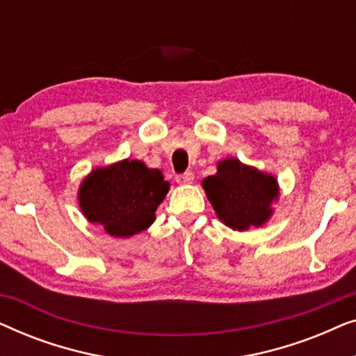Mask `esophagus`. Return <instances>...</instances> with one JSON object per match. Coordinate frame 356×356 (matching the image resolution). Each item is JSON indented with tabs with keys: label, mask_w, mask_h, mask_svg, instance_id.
<instances>
[{
	"label": "esophagus",
	"mask_w": 356,
	"mask_h": 356,
	"mask_svg": "<svg viewBox=\"0 0 356 356\" xmlns=\"http://www.w3.org/2000/svg\"><path fill=\"white\" fill-rule=\"evenodd\" d=\"M194 181V175L191 172H186L183 175H179L177 177V183L178 184H191Z\"/></svg>",
	"instance_id": "esophagus-1"
}]
</instances>
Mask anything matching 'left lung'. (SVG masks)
Returning a JSON list of instances; mask_svg holds the SVG:
<instances>
[{"mask_svg": "<svg viewBox=\"0 0 356 356\" xmlns=\"http://www.w3.org/2000/svg\"><path fill=\"white\" fill-rule=\"evenodd\" d=\"M202 188L218 220L238 232L264 225L280 194L274 175L233 157L220 160L217 173L202 179Z\"/></svg>", "mask_w": 356, "mask_h": 356, "instance_id": "obj_1", "label": "left lung"}]
</instances>
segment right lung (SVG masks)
I'll use <instances>...</instances> for the list:
<instances>
[{
	"mask_svg": "<svg viewBox=\"0 0 356 356\" xmlns=\"http://www.w3.org/2000/svg\"><path fill=\"white\" fill-rule=\"evenodd\" d=\"M168 189L160 170L124 159L92 170L79 184L77 202L87 220L104 227L106 235L129 238L152 225Z\"/></svg>",
	"mask_w": 356,
	"mask_h": 356,
	"instance_id": "add662e5",
	"label": "right lung"
}]
</instances>
